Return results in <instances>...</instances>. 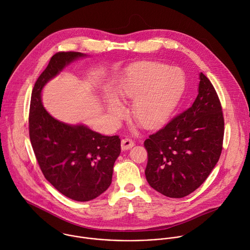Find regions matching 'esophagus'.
Listing matches in <instances>:
<instances>
[{
    "instance_id": "1",
    "label": "esophagus",
    "mask_w": 250,
    "mask_h": 250,
    "mask_svg": "<svg viewBox=\"0 0 250 250\" xmlns=\"http://www.w3.org/2000/svg\"><path fill=\"white\" fill-rule=\"evenodd\" d=\"M134 146V142L130 138H125L122 140V149L127 150Z\"/></svg>"
}]
</instances>
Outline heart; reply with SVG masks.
Listing matches in <instances>:
<instances>
[{"instance_id": "heart-1", "label": "heart", "mask_w": 250, "mask_h": 250, "mask_svg": "<svg viewBox=\"0 0 250 250\" xmlns=\"http://www.w3.org/2000/svg\"><path fill=\"white\" fill-rule=\"evenodd\" d=\"M158 62H139L129 67L116 85V97L132 102L130 115L141 127L153 128L171 114L185 87V77L178 68ZM106 112L118 118L123 108L117 99L105 101Z\"/></svg>"}]
</instances>
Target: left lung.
<instances>
[{
    "instance_id": "obj_1",
    "label": "left lung",
    "mask_w": 250,
    "mask_h": 250,
    "mask_svg": "<svg viewBox=\"0 0 250 250\" xmlns=\"http://www.w3.org/2000/svg\"><path fill=\"white\" fill-rule=\"evenodd\" d=\"M198 96L190 108L145 141L148 184L169 198L198 189L218 163L224 140L222 105L210 81L199 74Z\"/></svg>"
}]
</instances>
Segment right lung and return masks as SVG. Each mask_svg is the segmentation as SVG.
<instances>
[{
	"label": "right lung",
	"mask_w": 250,
	"mask_h": 250,
	"mask_svg": "<svg viewBox=\"0 0 250 250\" xmlns=\"http://www.w3.org/2000/svg\"><path fill=\"white\" fill-rule=\"evenodd\" d=\"M81 52H58L34 84L29 108V138L45 179L61 194L78 202L91 201L112 183L114 164L121 153L118 135H103L84 125L54 119L42 101L43 87Z\"/></svg>",
	"instance_id": "1"
}]
</instances>
